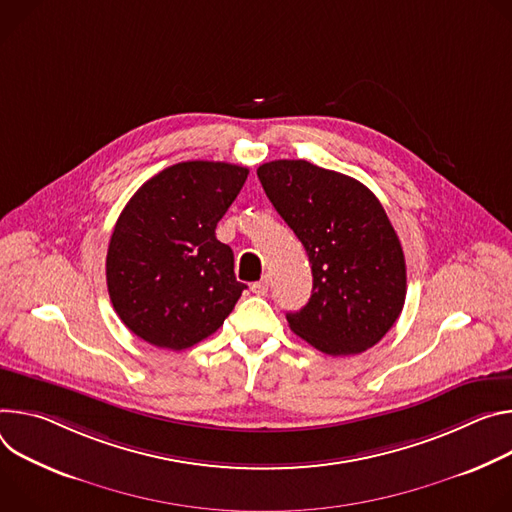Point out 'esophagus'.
Returning a JSON list of instances; mask_svg holds the SVG:
<instances>
[{
    "label": "esophagus",
    "mask_w": 512,
    "mask_h": 512,
    "mask_svg": "<svg viewBox=\"0 0 512 512\" xmlns=\"http://www.w3.org/2000/svg\"><path fill=\"white\" fill-rule=\"evenodd\" d=\"M268 289H270V278L268 276H264L262 280H258L252 285V293L258 295V297H264L268 293Z\"/></svg>",
    "instance_id": "esophagus-1"
}]
</instances>
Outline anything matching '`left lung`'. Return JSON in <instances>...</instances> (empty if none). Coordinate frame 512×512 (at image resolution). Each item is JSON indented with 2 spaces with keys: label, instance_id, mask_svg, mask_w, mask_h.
I'll return each mask as SVG.
<instances>
[{
  "label": "left lung",
  "instance_id": "1",
  "mask_svg": "<svg viewBox=\"0 0 512 512\" xmlns=\"http://www.w3.org/2000/svg\"><path fill=\"white\" fill-rule=\"evenodd\" d=\"M258 179L305 246L313 272L309 303L287 313L291 329L329 356L376 346L407 295L405 254L376 195L307 160L266 162Z\"/></svg>",
  "mask_w": 512,
  "mask_h": 512
}]
</instances>
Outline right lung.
<instances>
[{"label": "right lung", "instance_id": "obj_1", "mask_svg": "<svg viewBox=\"0 0 512 512\" xmlns=\"http://www.w3.org/2000/svg\"><path fill=\"white\" fill-rule=\"evenodd\" d=\"M248 168L189 160L146 181L118 217L105 276L113 309L144 342L181 352L215 333L244 282L234 252L215 238Z\"/></svg>", "mask_w": 512, "mask_h": 512}]
</instances>
